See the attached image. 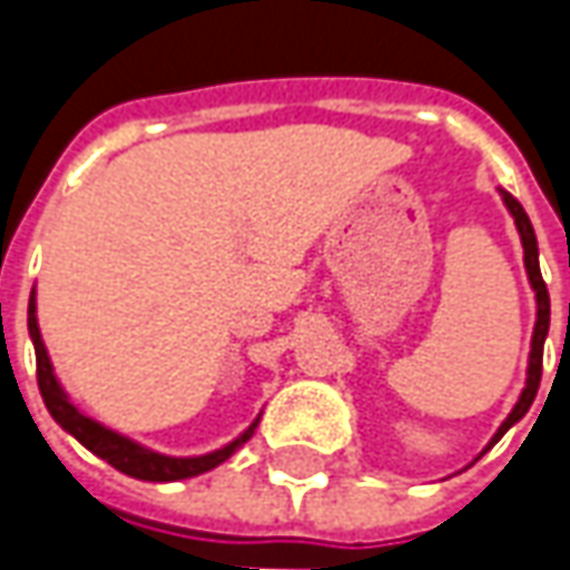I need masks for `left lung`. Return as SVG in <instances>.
I'll list each match as a JSON object with an SVG mask.
<instances>
[{
	"mask_svg": "<svg viewBox=\"0 0 570 570\" xmlns=\"http://www.w3.org/2000/svg\"><path fill=\"white\" fill-rule=\"evenodd\" d=\"M501 199H504V206L508 212L514 215V225L520 230V244H523V263H527V275H530V285H533V292H537V330H533V348H530V367H527V386H523V393H520V400L511 409V415L504 419V425L498 428V434L492 438V444H498V438L508 431V428L520 422L523 415H527V409L533 405L537 400V390L539 381H542V345H546V333H549V288H546V282H542V273H539V247H537V234H533V225H530V215L523 212V206L517 203L511 193H504L501 189ZM489 444V448H492ZM485 448V450H489Z\"/></svg>",
	"mask_w": 570,
	"mask_h": 570,
	"instance_id": "obj_1",
	"label": "left lung"
}]
</instances>
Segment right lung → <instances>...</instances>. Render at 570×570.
Masks as SVG:
<instances>
[{"mask_svg": "<svg viewBox=\"0 0 570 570\" xmlns=\"http://www.w3.org/2000/svg\"><path fill=\"white\" fill-rule=\"evenodd\" d=\"M28 333H31L33 355H37V386H40V396H43V403L50 409V415H53L56 422L66 428L76 441H81L85 448L91 450V453H98L100 460H107L114 470L126 472V475H132V479H145V482H177V479L199 475V472L215 470L218 463H225L234 450L240 448V444H247L253 438L256 422H253L237 441H230L228 448L206 453V456H165V453H155V450L142 448V444L122 438L117 431L98 425L95 419L81 415L76 405L69 403L66 390L56 381L53 364H50V355H47V348H43V340H40L33 292L31 304H28Z\"/></svg>", "mask_w": 570, "mask_h": 570, "instance_id": "obj_1", "label": "right lung"}]
</instances>
